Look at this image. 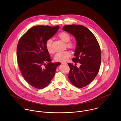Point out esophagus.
<instances>
[{
	"label": "esophagus",
	"instance_id": "34e87169",
	"mask_svg": "<svg viewBox=\"0 0 121 121\" xmlns=\"http://www.w3.org/2000/svg\"><path fill=\"white\" fill-rule=\"evenodd\" d=\"M61 63H62V64H64V65H66L67 64V63L66 62H62Z\"/></svg>",
	"mask_w": 121,
	"mask_h": 121
}]
</instances>
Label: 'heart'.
<instances>
[{
	"mask_svg": "<svg viewBox=\"0 0 121 121\" xmlns=\"http://www.w3.org/2000/svg\"><path fill=\"white\" fill-rule=\"evenodd\" d=\"M57 37L62 41H64V42H66L65 46L67 48L73 50L76 48V42L70 40L71 39V36L68 32L65 31L61 32L58 34ZM45 46L47 50L49 53L52 54L54 53V50L52 48V40L51 39H49L46 40ZM71 56V53L68 51L59 52L56 54L54 58L55 60L57 62L65 61L67 60Z\"/></svg>",
	"mask_w": 121,
	"mask_h": 121,
	"instance_id": "b5f03b06",
	"label": "heart"
}]
</instances>
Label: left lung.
<instances>
[{"label": "left lung", "instance_id": "8db88e82", "mask_svg": "<svg viewBox=\"0 0 121 121\" xmlns=\"http://www.w3.org/2000/svg\"><path fill=\"white\" fill-rule=\"evenodd\" d=\"M63 30L73 35L77 45L72 60L79 63V68L68 63V78L74 86L82 88L89 85L97 75L100 67L101 54L99 43L94 35L83 25H66Z\"/></svg>", "mask_w": 121, "mask_h": 121}]
</instances>
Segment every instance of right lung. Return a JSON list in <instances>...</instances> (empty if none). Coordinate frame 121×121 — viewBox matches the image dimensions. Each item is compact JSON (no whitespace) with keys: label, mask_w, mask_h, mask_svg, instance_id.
<instances>
[{"label":"right lung","mask_w":121,"mask_h":121,"mask_svg":"<svg viewBox=\"0 0 121 121\" xmlns=\"http://www.w3.org/2000/svg\"><path fill=\"white\" fill-rule=\"evenodd\" d=\"M59 28V25L35 26L28 30L18 41L17 59L20 72L26 81L36 89L47 87L55 76L57 66L61 64L51 62L45 46L46 40Z\"/></svg>","instance_id":"1"}]
</instances>
